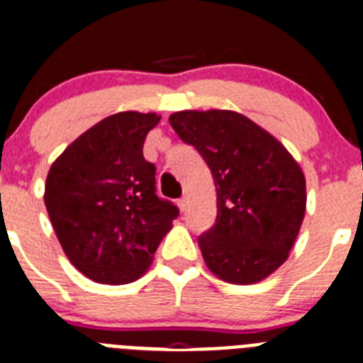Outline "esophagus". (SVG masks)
<instances>
[{
    "mask_svg": "<svg viewBox=\"0 0 363 363\" xmlns=\"http://www.w3.org/2000/svg\"><path fill=\"white\" fill-rule=\"evenodd\" d=\"M178 207L179 208H182V211H187V208H189V196H184V198H182V199H179V201H178Z\"/></svg>",
    "mask_w": 363,
    "mask_h": 363,
    "instance_id": "1",
    "label": "esophagus"
}]
</instances>
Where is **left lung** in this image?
Masks as SVG:
<instances>
[{"label": "left lung", "mask_w": 363, "mask_h": 363, "mask_svg": "<svg viewBox=\"0 0 363 363\" xmlns=\"http://www.w3.org/2000/svg\"><path fill=\"white\" fill-rule=\"evenodd\" d=\"M169 122L198 149L214 178L218 218L198 239L205 264L225 282H261L290 257L301 230V165L274 135L238 111L187 109Z\"/></svg>", "instance_id": "1"}]
</instances>
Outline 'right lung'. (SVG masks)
<instances>
[{"mask_svg": "<svg viewBox=\"0 0 363 363\" xmlns=\"http://www.w3.org/2000/svg\"><path fill=\"white\" fill-rule=\"evenodd\" d=\"M156 113L121 111L82 133L50 167L45 205L66 257L101 284L140 279L178 208L155 194L144 158Z\"/></svg>", "mask_w": 363, "mask_h": 363, "instance_id": "obj_1", "label": "right lung"}]
</instances>
